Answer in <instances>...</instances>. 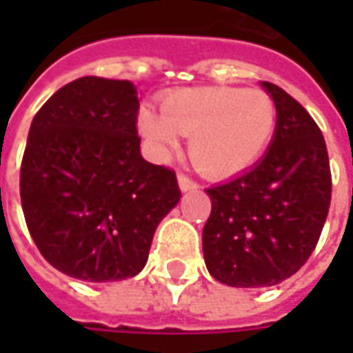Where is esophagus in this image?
<instances>
[{
	"mask_svg": "<svg viewBox=\"0 0 353 353\" xmlns=\"http://www.w3.org/2000/svg\"><path fill=\"white\" fill-rule=\"evenodd\" d=\"M179 186H181V190H183V192H190V190H196L198 183L196 181H192L188 174L179 172Z\"/></svg>",
	"mask_w": 353,
	"mask_h": 353,
	"instance_id": "esophagus-1",
	"label": "esophagus"
}]
</instances>
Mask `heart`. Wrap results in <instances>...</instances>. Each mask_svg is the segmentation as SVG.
<instances>
[{
    "label": "heart",
    "instance_id": "1",
    "mask_svg": "<svg viewBox=\"0 0 353 353\" xmlns=\"http://www.w3.org/2000/svg\"><path fill=\"white\" fill-rule=\"evenodd\" d=\"M137 128L157 157L179 151V137H190L188 155L208 176H230L263 155L277 128V105L263 90L190 88L170 92L161 116L143 108Z\"/></svg>",
    "mask_w": 353,
    "mask_h": 353
}]
</instances>
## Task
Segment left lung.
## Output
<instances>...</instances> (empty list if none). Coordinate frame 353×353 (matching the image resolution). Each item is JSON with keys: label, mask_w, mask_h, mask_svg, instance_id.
I'll list each match as a JSON object with an SVG mask.
<instances>
[{"label": "left lung", "mask_w": 353, "mask_h": 353, "mask_svg": "<svg viewBox=\"0 0 353 353\" xmlns=\"http://www.w3.org/2000/svg\"><path fill=\"white\" fill-rule=\"evenodd\" d=\"M277 105L269 151L228 183L206 188L212 212L202 230L204 261L230 287H273L294 275L319 243L332 174L316 121L283 88L263 82Z\"/></svg>", "instance_id": "1"}]
</instances>
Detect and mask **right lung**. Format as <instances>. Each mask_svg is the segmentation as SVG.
<instances>
[{"label":"right lung","instance_id":"add662e5","mask_svg":"<svg viewBox=\"0 0 353 353\" xmlns=\"http://www.w3.org/2000/svg\"><path fill=\"white\" fill-rule=\"evenodd\" d=\"M137 112L131 82L84 76L33 117L21 206L41 255L68 277H135L157 225L181 200L174 170L141 157Z\"/></svg>","mask_w":353,"mask_h":353}]
</instances>
